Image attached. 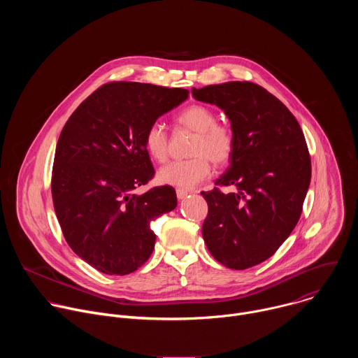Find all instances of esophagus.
Here are the masks:
<instances>
[{"mask_svg": "<svg viewBox=\"0 0 358 358\" xmlns=\"http://www.w3.org/2000/svg\"><path fill=\"white\" fill-rule=\"evenodd\" d=\"M176 192H177V198H178V199H184V198L189 194L187 189H182V188H177Z\"/></svg>", "mask_w": 358, "mask_h": 358, "instance_id": "obj_1", "label": "esophagus"}]
</instances>
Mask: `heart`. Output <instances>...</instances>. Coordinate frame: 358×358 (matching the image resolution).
Masks as SVG:
<instances>
[{"instance_id": "1", "label": "heart", "mask_w": 358, "mask_h": 358, "mask_svg": "<svg viewBox=\"0 0 358 358\" xmlns=\"http://www.w3.org/2000/svg\"><path fill=\"white\" fill-rule=\"evenodd\" d=\"M178 123L196 133L188 160H174L164 164L159 173V181L166 185L189 189L210 177L211 164H227L235 148V138L231 129L217 123V115L207 106L192 105L184 109ZM167 131L160 122L151 123L144 134V147L151 159L163 162L167 157Z\"/></svg>"}]
</instances>
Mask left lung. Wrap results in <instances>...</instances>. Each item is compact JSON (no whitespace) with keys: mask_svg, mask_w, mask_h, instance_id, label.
<instances>
[{"mask_svg":"<svg viewBox=\"0 0 358 358\" xmlns=\"http://www.w3.org/2000/svg\"><path fill=\"white\" fill-rule=\"evenodd\" d=\"M191 93L224 110L235 138L231 166L215 181L235 191L201 192L208 202L203 241L229 269L259 265L286 241L301 214L312 177L303 131L279 99L252 82L192 87Z\"/></svg>","mask_w":358,"mask_h":358,"instance_id":"8db88e82","label":"left lung"}]
</instances>
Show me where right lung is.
<instances>
[{"label": "right lung", "mask_w": 358, "mask_h": 358, "mask_svg": "<svg viewBox=\"0 0 358 358\" xmlns=\"http://www.w3.org/2000/svg\"><path fill=\"white\" fill-rule=\"evenodd\" d=\"M188 97V90L112 82L93 92L59 136L52 199L72 250L106 275L137 271L155 249L150 228L177 207L173 187L134 189L155 176L144 147L151 123Z\"/></svg>", "instance_id": "add662e5"}]
</instances>
